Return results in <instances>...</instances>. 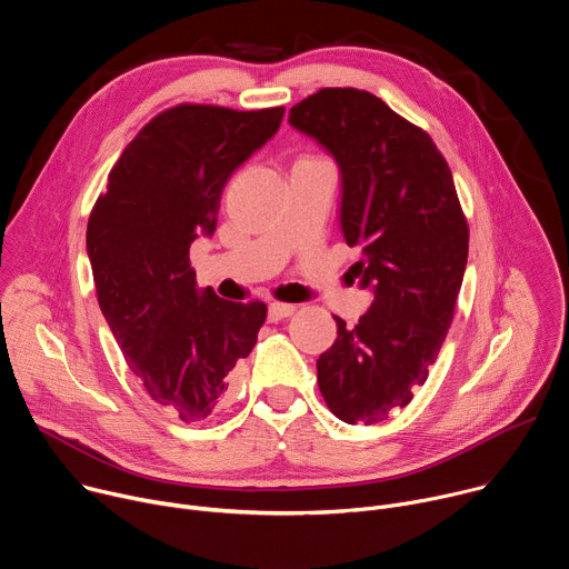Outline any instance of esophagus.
<instances>
[{
    "label": "esophagus",
    "mask_w": 569,
    "mask_h": 569,
    "mask_svg": "<svg viewBox=\"0 0 569 569\" xmlns=\"http://www.w3.org/2000/svg\"><path fill=\"white\" fill-rule=\"evenodd\" d=\"M297 312V306H292V303H279V301H274V303H270V310H268V319L270 321H281V319H286V317H292Z\"/></svg>",
    "instance_id": "34e87169"
}]
</instances>
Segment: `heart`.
<instances>
[{
    "label": "heart",
    "mask_w": 569,
    "mask_h": 569,
    "mask_svg": "<svg viewBox=\"0 0 569 569\" xmlns=\"http://www.w3.org/2000/svg\"><path fill=\"white\" fill-rule=\"evenodd\" d=\"M301 159H315V157H301Z\"/></svg>",
    "instance_id": "heart-1"
}]
</instances>
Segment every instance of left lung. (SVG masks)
I'll return each instance as SVG.
<instances>
[{
    "label": "left lung",
    "instance_id": "8db88e82",
    "mask_svg": "<svg viewBox=\"0 0 569 569\" xmlns=\"http://www.w3.org/2000/svg\"><path fill=\"white\" fill-rule=\"evenodd\" d=\"M290 126L327 148L342 173L340 222L373 288L353 329L317 360L319 391L345 423H380L410 405L452 323L468 261V222L432 137L356 88H323Z\"/></svg>",
    "mask_w": 569,
    "mask_h": 569
}]
</instances>
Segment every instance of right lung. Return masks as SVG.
<instances>
[{
	"instance_id": "1",
	"label": "right lung",
	"mask_w": 569,
	"mask_h": 569,
	"mask_svg": "<svg viewBox=\"0 0 569 569\" xmlns=\"http://www.w3.org/2000/svg\"><path fill=\"white\" fill-rule=\"evenodd\" d=\"M283 108L180 103L126 146L94 202L88 254L108 327L148 396L184 423L224 400L268 306L196 288L191 242L211 236L231 173L281 126Z\"/></svg>"
}]
</instances>
